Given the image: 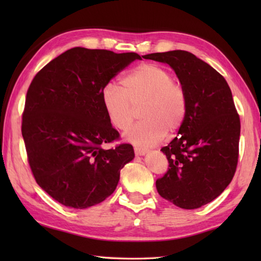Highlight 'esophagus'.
Returning <instances> with one entry per match:
<instances>
[{"label":"esophagus","mask_w":261,"mask_h":261,"mask_svg":"<svg viewBox=\"0 0 261 261\" xmlns=\"http://www.w3.org/2000/svg\"><path fill=\"white\" fill-rule=\"evenodd\" d=\"M135 153L136 156H145L147 153L146 149H141V148H135Z\"/></svg>","instance_id":"obj_1"}]
</instances>
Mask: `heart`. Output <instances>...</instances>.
<instances>
[{
    "label": "heart",
    "mask_w": 261,
    "mask_h": 261,
    "mask_svg": "<svg viewBox=\"0 0 261 261\" xmlns=\"http://www.w3.org/2000/svg\"><path fill=\"white\" fill-rule=\"evenodd\" d=\"M121 85H104L101 103L111 125L120 131L130 126L140 107L143 119L131 126L125 139L136 147L157 145L165 135L173 136L184 124L188 111L185 87L169 70L154 64H141L121 79Z\"/></svg>",
    "instance_id": "1"
}]
</instances>
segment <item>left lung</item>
Here are the masks:
<instances>
[{
	"instance_id": "1",
	"label": "left lung",
	"mask_w": 261,
	"mask_h": 261,
	"mask_svg": "<svg viewBox=\"0 0 261 261\" xmlns=\"http://www.w3.org/2000/svg\"><path fill=\"white\" fill-rule=\"evenodd\" d=\"M143 58L168 64L185 87L188 111L178 137L162 151L168 170L156 180L159 195L193 210L212 202L233 178L239 158L240 118L224 77L185 50Z\"/></svg>"
}]
</instances>
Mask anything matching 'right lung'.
<instances>
[{
    "instance_id": "add662e5",
    "label": "right lung",
    "mask_w": 261,
    "mask_h": 261,
    "mask_svg": "<svg viewBox=\"0 0 261 261\" xmlns=\"http://www.w3.org/2000/svg\"><path fill=\"white\" fill-rule=\"evenodd\" d=\"M141 59L136 53L71 48L39 70L28 88L22 137L37 184L55 201L87 208L114 192L120 170L135 157L121 143L101 103L104 85Z\"/></svg>"
}]
</instances>
